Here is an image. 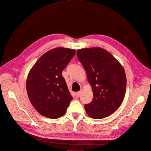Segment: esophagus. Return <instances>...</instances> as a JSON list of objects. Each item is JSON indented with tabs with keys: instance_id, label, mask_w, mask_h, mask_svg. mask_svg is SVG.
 I'll use <instances>...</instances> for the list:
<instances>
[{
	"instance_id": "34e87169",
	"label": "esophagus",
	"mask_w": 151,
	"mask_h": 151,
	"mask_svg": "<svg viewBox=\"0 0 151 151\" xmlns=\"http://www.w3.org/2000/svg\"><path fill=\"white\" fill-rule=\"evenodd\" d=\"M81 92H82V89H81V91H78V92H77V93H76V97L79 98V97L80 96H81Z\"/></svg>"
}]
</instances>
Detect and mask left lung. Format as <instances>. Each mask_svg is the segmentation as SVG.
<instances>
[{"label":"left lung","instance_id":"left-lung-1","mask_svg":"<svg viewBox=\"0 0 151 151\" xmlns=\"http://www.w3.org/2000/svg\"><path fill=\"white\" fill-rule=\"evenodd\" d=\"M77 56L86 70L93 93L92 102L84 106L86 113L94 119L109 116L121 106L125 97L127 79L124 68L102 48L77 50Z\"/></svg>","mask_w":151,"mask_h":151}]
</instances>
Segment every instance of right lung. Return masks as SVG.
Instances as JSON below:
<instances>
[{
	"mask_svg": "<svg viewBox=\"0 0 151 151\" xmlns=\"http://www.w3.org/2000/svg\"><path fill=\"white\" fill-rule=\"evenodd\" d=\"M76 50L58 47L44 53L31 68L26 91L31 103L41 115L52 119L67 111L72 96L62 72Z\"/></svg>",
	"mask_w": 151,
	"mask_h": 151,
	"instance_id": "obj_1",
	"label": "right lung"
}]
</instances>
